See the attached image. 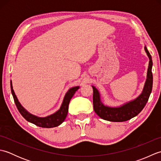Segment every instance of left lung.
Masks as SVG:
<instances>
[{
  "label": "left lung",
  "instance_id": "left-lung-1",
  "mask_svg": "<svg viewBox=\"0 0 161 161\" xmlns=\"http://www.w3.org/2000/svg\"><path fill=\"white\" fill-rule=\"evenodd\" d=\"M145 50L149 59L147 80L142 93L134 100L129 102L119 107H107L101 102L100 95L97 88L92 86L93 89L94 111L102 119L111 122H125L139 114L145 107L152 93L153 85L152 56L146 46H145Z\"/></svg>",
  "mask_w": 161,
  "mask_h": 161
}]
</instances>
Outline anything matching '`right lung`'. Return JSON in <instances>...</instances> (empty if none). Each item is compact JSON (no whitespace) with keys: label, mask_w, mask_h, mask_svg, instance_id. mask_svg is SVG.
Masks as SVG:
<instances>
[{"label":"right lung","mask_w":161,"mask_h":161,"mask_svg":"<svg viewBox=\"0 0 161 161\" xmlns=\"http://www.w3.org/2000/svg\"><path fill=\"white\" fill-rule=\"evenodd\" d=\"M10 86H11V91L14 97V100L15 104L17 108H18L20 114H21V115L27 121L43 128L55 127V126L60 125L61 123L65 120V119H66L68 114L69 102L71 100V98L73 97L75 92H76L79 89V88H80V86H75L70 88V89L68 91L66 94L65 95L62 104H61L60 108L57 112H55L52 115L47 116V117L40 118L30 114V113L27 111L25 109L22 107L21 104H20L18 99L16 97V95L14 93V91L13 90L12 81H10Z\"/></svg>","instance_id":"1"}]
</instances>
